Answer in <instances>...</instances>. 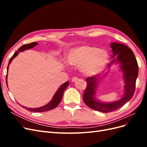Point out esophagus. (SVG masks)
I'll return each mask as SVG.
<instances>
[{
    "label": "esophagus",
    "instance_id": "obj_1",
    "mask_svg": "<svg viewBox=\"0 0 147 147\" xmlns=\"http://www.w3.org/2000/svg\"><path fill=\"white\" fill-rule=\"evenodd\" d=\"M77 80H78L77 77H73V78H72V82H75L77 81Z\"/></svg>",
    "mask_w": 147,
    "mask_h": 147
}]
</instances>
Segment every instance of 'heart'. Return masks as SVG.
<instances>
[{
	"label": "heart",
	"mask_w": 147,
	"mask_h": 147,
	"mask_svg": "<svg viewBox=\"0 0 147 147\" xmlns=\"http://www.w3.org/2000/svg\"><path fill=\"white\" fill-rule=\"evenodd\" d=\"M109 61L108 53L97 47L83 45L72 48L67 56V62L80 68L81 73L92 77L103 72Z\"/></svg>",
	"instance_id": "1"
}]
</instances>
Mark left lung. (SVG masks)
Returning a JSON list of instances; mask_svg holds the SVG:
<instances>
[{
	"label": "left lung",
	"instance_id": "1",
	"mask_svg": "<svg viewBox=\"0 0 147 147\" xmlns=\"http://www.w3.org/2000/svg\"><path fill=\"white\" fill-rule=\"evenodd\" d=\"M113 59L109 64L110 68L113 64H118L124 81V96L112 102H103L96 99L95 94L100 78L96 75L86 78L87 86L83 94V101L89 107L103 113L117 110L129 101L134 94L139 67L134 53L127 46L119 43H110Z\"/></svg>",
	"mask_w": 147,
	"mask_h": 147
}]
</instances>
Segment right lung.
Segmentation results:
<instances>
[{
	"instance_id": "right-lung-1",
	"label": "right lung",
	"mask_w": 147,
	"mask_h": 147,
	"mask_svg": "<svg viewBox=\"0 0 147 147\" xmlns=\"http://www.w3.org/2000/svg\"><path fill=\"white\" fill-rule=\"evenodd\" d=\"M37 44H38V43H37V42H33V43H30L29 44H26V45H24L22 47H21L18 49V51H16L14 53V55H13V56L10 59L9 63H8V65L7 67V76H6V83L7 84V75H8V67H9V65L10 64L11 62L13 61V59H14L15 57L17 56V55L19 54V53L23 52L24 50H29V49H30V48H32L36 46ZM68 86H69V82H66L65 83L62 84V85L59 88L58 90H57L55 95L53 96L52 100L50 102H48V103L47 104H46L45 105L40 107L28 108V107H24V106H22L21 105H20L21 107H23L26 110H27L28 111H30V112H45V111L52 110L53 109L56 108V107L59 105L60 102L61 101L62 97H63V93H64L65 89L67 88V87Z\"/></svg>"
}]
</instances>
